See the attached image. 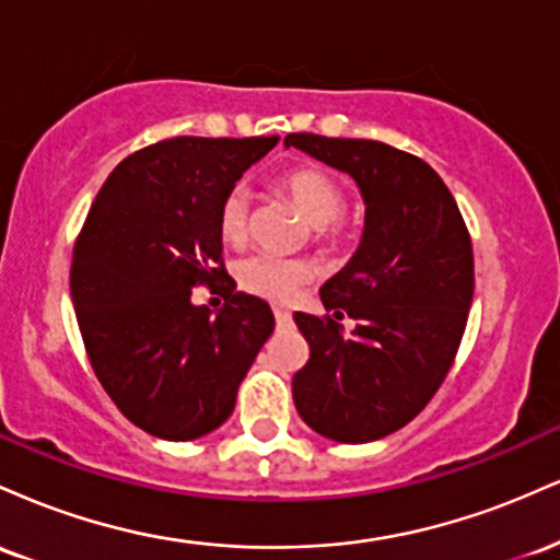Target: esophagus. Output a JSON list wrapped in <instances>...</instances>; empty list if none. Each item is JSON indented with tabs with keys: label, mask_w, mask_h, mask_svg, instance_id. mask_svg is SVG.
<instances>
[{
	"label": "esophagus",
	"mask_w": 560,
	"mask_h": 560,
	"mask_svg": "<svg viewBox=\"0 0 560 560\" xmlns=\"http://www.w3.org/2000/svg\"><path fill=\"white\" fill-rule=\"evenodd\" d=\"M273 316H276V324H279V326H287L289 320H292V313L284 311V307H273Z\"/></svg>",
	"instance_id": "obj_1"
}]
</instances>
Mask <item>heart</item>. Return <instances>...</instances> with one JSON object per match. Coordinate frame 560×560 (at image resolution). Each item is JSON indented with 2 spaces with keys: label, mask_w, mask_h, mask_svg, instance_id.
Returning <instances> with one entry per match:
<instances>
[{
  "label": "heart",
  "mask_w": 560,
  "mask_h": 560,
  "mask_svg": "<svg viewBox=\"0 0 560 560\" xmlns=\"http://www.w3.org/2000/svg\"><path fill=\"white\" fill-rule=\"evenodd\" d=\"M284 191L313 223L318 240L337 234V218L345 210V191L331 176L316 168H302L284 178ZM249 195L244 189H231L218 210V234L226 244H242L247 236ZM311 279V266L302 260L255 255L240 266V284L258 298L287 302Z\"/></svg>",
  "instance_id": "heart-1"
}]
</instances>
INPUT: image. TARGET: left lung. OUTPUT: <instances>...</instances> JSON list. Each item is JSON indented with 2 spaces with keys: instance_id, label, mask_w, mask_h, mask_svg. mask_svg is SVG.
Listing matches in <instances>:
<instances>
[{
  "instance_id": "1",
  "label": "left lung",
  "mask_w": 560,
  "mask_h": 560,
  "mask_svg": "<svg viewBox=\"0 0 560 560\" xmlns=\"http://www.w3.org/2000/svg\"><path fill=\"white\" fill-rule=\"evenodd\" d=\"M287 147L347 173L365 205L355 255L320 287L329 316L294 313L311 358L292 378L302 421L334 442L382 440L445 382L474 300L464 218L432 165L384 141L289 133ZM357 318L341 331L338 320Z\"/></svg>"
}]
</instances>
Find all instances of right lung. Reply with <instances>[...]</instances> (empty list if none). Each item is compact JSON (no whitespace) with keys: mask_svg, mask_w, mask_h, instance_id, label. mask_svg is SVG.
Masks as SVG:
<instances>
[{"mask_svg":"<svg viewBox=\"0 0 560 560\" xmlns=\"http://www.w3.org/2000/svg\"><path fill=\"white\" fill-rule=\"evenodd\" d=\"M279 137H176L128 155L102 184L70 266V298L89 361L113 402L147 434L205 436L273 331L266 300L223 271L218 210ZM223 285L213 314L190 302Z\"/></svg>","mask_w":560,"mask_h":560,"instance_id":"right-lung-1","label":"right lung"}]
</instances>
